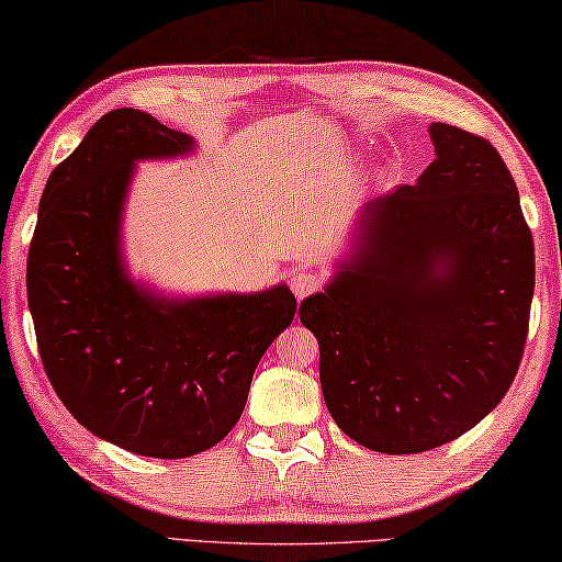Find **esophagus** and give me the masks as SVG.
<instances>
[{
  "instance_id": "esophagus-1",
  "label": "esophagus",
  "mask_w": 562,
  "mask_h": 562,
  "mask_svg": "<svg viewBox=\"0 0 562 562\" xmlns=\"http://www.w3.org/2000/svg\"><path fill=\"white\" fill-rule=\"evenodd\" d=\"M318 289H322V276H318L316 271H308V269L293 271V276H291V291H293V296H296L299 301L311 296V293H316Z\"/></svg>"
}]
</instances>
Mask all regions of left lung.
Instances as JSON below:
<instances>
[{
  "mask_svg": "<svg viewBox=\"0 0 562 562\" xmlns=\"http://www.w3.org/2000/svg\"><path fill=\"white\" fill-rule=\"evenodd\" d=\"M429 137L417 183L364 203L349 256L299 308L334 422L384 454L485 419L528 339L535 248L510 170L485 137L445 123Z\"/></svg>",
  "mask_w": 562,
  "mask_h": 562,
  "instance_id": "8db88e82",
  "label": "left lung"
}]
</instances>
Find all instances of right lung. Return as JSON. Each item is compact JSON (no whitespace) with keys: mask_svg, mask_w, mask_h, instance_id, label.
<instances>
[{"mask_svg":"<svg viewBox=\"0 0 562 562\" xmlns=\"http://www.w3.org/2000/svg\"><path fill=\"white\" fill-rule=\"evenodd\" d=\"M193 150L148 112L102 115L52 170L27 258L40 357L67 412L158 460L211 450L236 427L258 361L296 314L286 283L170 299L127 273L120 226L135 162Z\"/></svg>","mask_w":562,"mask_h":562,"instance_id":"add662e5","label":"right lung"}]
</instances>
